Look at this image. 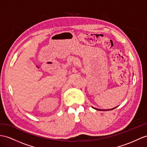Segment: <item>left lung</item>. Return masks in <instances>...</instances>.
<instances>
[{"label": "left lung", "mask_w": 147, "mask_h": 147, "mask_svg": "<svg viewBox=\"0 0 147 147\" xmlns=\"http://www.w3.org/2000/svg\"><path fill=\"white\" fill-rule=\"evenodd\" d=\"M94 109H96V110H97V111H111V110H113V109H114L115 108H116V107H114V108H112V109H109V110H101V109H96V108H94V107H93Z\"/></svg>", "instance_id": "left-lung-1"}]
</instances>
